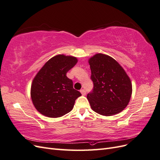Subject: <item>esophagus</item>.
<instances>
[{
  "instance_id": "1",
  "label": "esophagus",
  "mask_w": 160,
  "mask_h": 160,
  "mask_svg": "<svg viewBox=\"0 0 160 160\" xmlns=\"http://www.w3.org/2000/svg\"><path fill=\"white\" fill-rule=\"evenodd\" d=\"M80 92H81V93L82 94V95H86V91L84 89H81L80 91Z\"/></svg>"
}]
</instances>
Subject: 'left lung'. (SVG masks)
Listing matches in <instances>:
<instances>
[{
  "label": "left lung",
  "instance_id": "1",
  "mask_svg": "<svg viewBox=\"0 0 160 160\" xmlns=\"http://www.w3.org/2000/svg\"><path fill=\"white\" fill-rule=\"evenodd\" d=\"M88 62L93 90L87 96L91 108L101 115L118 114L127 107L132 94L129 77L111 57L97 53Z\"/></svg>",
  "mask_w": 160,
  "mask_h": 160
}]
</instances>
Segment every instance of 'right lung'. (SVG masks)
Here are the masks:
<instances>
[{"instance_id":"add662e5","label":"right lung","mask_w":160,"mask_h":160,"mask_svg":"<svg viewBox=\"0 0 160 160\" xmlns=\"http://www.w3.org/2000/svg\"><path fill=\"white\" fill-rule=\"evenodd\" d=\"M77 61L73 56L57 55L38 71L31 83V98L41 114L59 118L73 108L76 99L81 94L73 89L72 80L66 75Z\"/></svg>"}]
</instances>
